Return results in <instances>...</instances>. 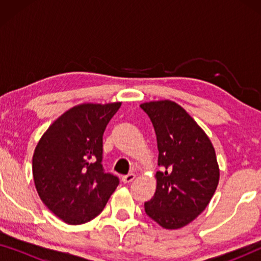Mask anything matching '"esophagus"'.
<instances>
[{
	"label": "esophagus",
	"instance_id": "obj_1",
	"mask_svg": "<svg viewBox=\"0 0 261 261\" xmlns=\"http://www.w3.org/2000/svg\"><path fill=\"white\" fill-rule=\"evenodd\" d=\"M134 178H135V174L134 173L124 174V176H122V181H123V183H130V181L133 180Z\"/></svg>",
	"mask_w": 261,
	"mask_h": 261
}]
</instances>
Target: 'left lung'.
I'll use <instances>...</instances> for the list:
<instances>
[{
	"label": "left lung",
	"mask_w": 261,
	"mask_h": 261,
	"mask_svg": "<svg viewBox=\"0 0 261 261\" xmlns=\"http://www.w3.org/2000/svg\"><path fill=\"white\" fill-rule=\"evenodd\" d=\"M154 127L158 144L156 190L145 212L166 229L194 221L209 204L220 170L215 149L202 128L177 103L147 102L140 106Z\"/></svg>",
	"instance_id": "1"
}]
</instances>
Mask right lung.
<instances>
[{
    "label": "right lung",
    "mask_w": 261,
    "mask_h": 261,
    "mask_svg": "<svg viewBox=\"0 0 261 261\" xmlns=\"http://www.w3.org/2000/svg\"><path fill=\"white\" fill-rule=\"evenodd\" d=\"M120 107V102L73 107L48 127L35 147V188L64 222L95 219L120 183L102 165L103 133Z\"/></svg>",
    "instance_id": "obj_1"
}]
</instances>
